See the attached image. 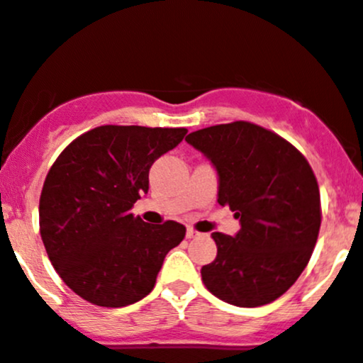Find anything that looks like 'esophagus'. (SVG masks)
<instances>
[{
    "instance_id": "esophagus-1",
    "label": "esophagus",
    "mask_w": 363,
    "mask_h": 363,
    "mask_svg": "<svg viewBox=\"0 0 363 363\" xmlns=\"http://www.w3.org/2000/svg\"><path fill=\"white\" fill-rule=\"evenodd\" d=\"M197 236H201V233H197V231H195V229L189 228L188 231H186V238L191 240V238H197Z\"/></svg>"
}]
</instances>
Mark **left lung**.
<instances>
[{"label":"left lung","instance_id":"8db88e82","mask_svg":"<svg viewBox=\"0 0 363 363\" xmlns=\"http://www.w3.org/2000/svg\"><path fill=\"white\" fill-rule=\"evenodd\" d=\"M218 175V204L240 218L235 236L213 233L216 258L202 267L206 289L242 308L283 296L310 262L320 229V193L304 155L281 135L233 121L186 138Z\"/></svg>","mask_w":363,"mask_h":363}]
</instances>
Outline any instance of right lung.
Instances as JSON below:
<instances>
[{"label": "right lung", "instance_id": "obj_1", "mask_svg": "<svg viewBox=\"0 0 363 363\" xmlns=\"http://www.w3.org/2000/svg\"><path fill=\"white\" fill-rule=\"evenodd\" d=\"M186 128L101 125L67 145L50 168L39 201L48 258L77 296L121 308L147 297L164 256L186 228L150 225L130 209L148 191L155 159L177 147Z\"/></svg>", "mask_w": 363, "mask_h": 363}]
</instances>
